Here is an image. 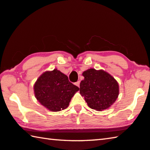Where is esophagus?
<instances>
[{
    "label": "esophagus",
    "mask_w": 150,
    "mask_h": 150,
    "mask_svg": "<svg viewBox=\"0 0 150 150\" xmlns=\"http://www.w3.org/2000/svg\"><path fill=\"white\" fill-rule=\"evenodd\" d=\"M75 85L76 86H77V87H79V85H80V81H77V82L75 83Z\"/></svg>",
    "instance_id": "1"
}]
</instances>
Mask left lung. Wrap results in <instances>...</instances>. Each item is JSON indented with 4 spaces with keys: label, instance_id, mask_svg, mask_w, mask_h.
<instances>
[{
    "label": "left lung",
    "instance_id": "left-lung-1",
    "mask_svg": "<svg viewBox=\"0 0 150 150\" xmlns=\"http://www.w3.org/2000/svg\"><path fill=\"white\" fill-rule=\"evenodd\" d=\"M85 79L80 83V94L91 108L103 110L115 102L119 93L115 78L103 70L89 69L83 73Z\"/></svg>",
    "mask_w": 150,
    "mask_h": 150
}]
</instances>
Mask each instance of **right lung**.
Returning a JSON list of instances; mask_svg holds the SVG:
<instances>
[{"label": "right lung", "mask_w": 150, "mask_h": 150, "mask_svg": "<svg viewBox=\"0 0 150 150\" xmlns=\"http://www.w3.org/2000/svg\"><path fill=\"white\" fill-rule=\"evenodd\" d=\"M37 100L51 111L64 110L79 88L69 82L68 77L57 69L43 73L34 85Z\"/></svg>", "instance_id": "1"}]
</instances>
